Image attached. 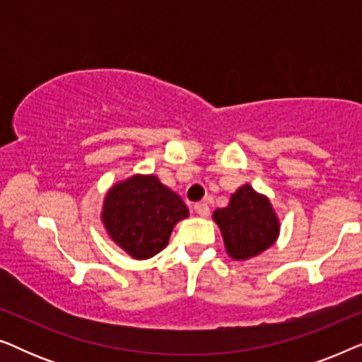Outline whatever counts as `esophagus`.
I'll list each match as a JSON object with an SVG mask.
<instances>
[{
	"mask_svg": "<svg viewBox=\"0 0 362 362\" xmlns=\"http://www.w3.org/2000/svg\"><path fill=\"white\" fill-rule=\"evenodd\" d=\"M194 211L199 217L209 216V206H207V202H197V204L194 206Z\"/></svg>",
	"mask_w": 362,
	"mask_h": 362,
	"instance_id": "obj_1",
	"label": "esophagus"
}]
</instances>
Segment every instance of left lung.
<instances>
[{
	"label": "left lung",
	"mask_w": 362,
	"mask_h": 362,
	"mask_svg": "<svg viewBox=\"0 0 362 362\" xmlns=\"http://www.w3.org/2000/svg\"><path fill=\"white\" fill-rule=\"evenodd\" d=\"M212 219L219 226L227 255L237 262L260 255L280 235V219L270 199L249 182L230 194L229 204L212 212Z\"/></svg>",
	"instance_id": "left-lung-1"
}]
</instances>
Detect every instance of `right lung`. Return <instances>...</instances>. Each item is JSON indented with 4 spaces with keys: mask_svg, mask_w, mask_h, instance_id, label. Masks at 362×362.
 I'll use <instances>...</instances> for the list:
<instances>
[{
    "mask_svg": "<svg viewBox=\"0 0 362 362\" xmlns=\"http://www.w3.org/2000/svg\"><path fill=\"white\" fill-rule=\"evenodd\" d=\"M189 216L180 194L155 175H133L103 197L100 221L108 239L132 259L146 260L165 249L177 222Z\"/></svg>",
    "mask_w": 362,
    "mask_h": 362,
    "instance_id": "add662e5",
    "label": "right lung"
}]
</instances>
